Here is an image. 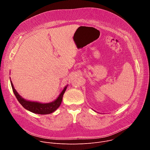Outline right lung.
<instances>
[{
	"label": "right lung",
	"instance_id": "obj_1",
	"mask_svg": "<svg viewBox=\"0 0 150 150\" xmlns=\"http://www.w3.org/2000/svg\"><path fill=\"white\" fill-rule=\"evenodd\" d=\"M11 86L13 92L19 103L28 111L39 115H47L54 112L61 104L63 96L65 93L68 85L63 88L59 97L54 101L49 103H41L39 102L28 101L21 97L14 88L13 83L11 80Z\"/></svg>",
	"mask_w": 150,
	"mask_h": 150
}]
</instances>
